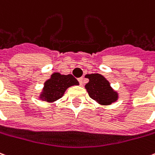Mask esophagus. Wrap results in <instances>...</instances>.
<instances>
[{
    "label": "esophagus",
    "instance_id": "34e87169",
    "mask_svg": "<svg viewBox=\"0 0 155 155\" xmlns=\"http://www.w3.org/2000/svg\"><path fill=\"white\" fill-rule=\"evenodd\" d=\"M83 80H84V79H83V77L79 78V79H78V80H79V82H80V85H82L83 84Z\"/></svg>",
    "mask_w": 155,
    "mask_h": 155
}]
</instances>
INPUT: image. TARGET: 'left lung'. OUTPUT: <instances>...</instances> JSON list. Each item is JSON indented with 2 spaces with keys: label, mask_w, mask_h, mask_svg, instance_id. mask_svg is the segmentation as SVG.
<instances>
[{
  "label": "left lung",
  "mask_w": 155,
  "mask_h": 155,
  "mask_svg": "<svg viewBox=\"0 0 155 155\" xmlns=\"http://www.w3.org/2000/svg\"><path fill=\"white\" fill-rule=\"evenodd\" d=\"M88 83L85 89L91 98L101 106H109L119 99V93L110 86V84L103 75L98 73L87 74Z\"/></svg>",
  "instance_id": "left-lung-1"
}]
</instances>
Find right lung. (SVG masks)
<instances>
[{
  "mask_svg": "<svg viewBox=\"0 0 155 155\" xmlns=\"http://www.w3.org/2000/svg\"><path fill=\"white\" fill-rule=\"evenodd\" d=\"M79 84L78 80L71 74L62 75L59 72H54L45 82L38 98L41 101L53 103L64 95L67 88Z\"/></svg>",
  "mask_w": 155,
  "mask_h": 155,
  "instance_id": "1",
  "label": "right lung"
}]
</instances>
